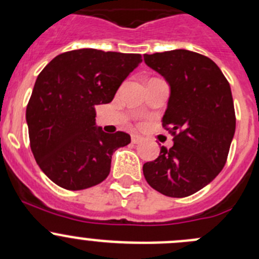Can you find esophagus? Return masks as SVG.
Listing matches in <instances>:
<instances>
[{"instance_id":"esophagus-1","label":"esophagus","mask_w":259,"mask_h":259,"mask_svg":"<svg viewBox=\"0 0 259 259\" xmlns=\"http://www.w3.org/2000/svg\"><path fill=\"white\" fill-rule=\"evenodd\" d=\"M143 142V138L139 137V135H132V143L133 144H139V143Z\"/></svg>"}]
</instances>
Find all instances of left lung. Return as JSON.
Wrapping results in <instances>:
<instances>
[{"instance_id":"8db88e82","label":"left lung","mask_w":259,"mask_h":259,"mask_svg":"<svg viewBox=\"0 0 259 259\" xmlns=\"http://www.w3.org/2000/svg\"><path fill=\"white\" fill-rule=\"evenodd\" d=\"M149 67L165 77L170 98L163 127L173 135L170 149L143 165L153 189L184 198L204 188L226 165L236 132L228 80L209 57L188 50L144 55Z\"/></svg>"}]
</instances>
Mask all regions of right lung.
I'll use <instances>...</instances> for the list:
<instances>
[{
  "label": "right lung",
  "instance_id": "add662e5",
  "mask_svg": "<svg viewBox=\"0 0 259 259\" xmlns=\"http://www.w3.org/2000/svg\"><path fill=\"white\" fill-rule=\"evenodd\" d=\"M142 61L140 54L80 49L57 55L40 72L26 121L36 163L55 184L81 190L108 178L111 155L130 135L96 127L95 106L110 103Z\"/></svg>",
  "mask_w": 259,
  "mask_h": 259
}]
</instances>
